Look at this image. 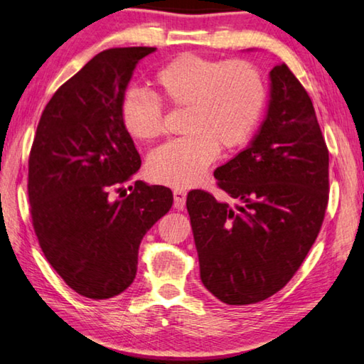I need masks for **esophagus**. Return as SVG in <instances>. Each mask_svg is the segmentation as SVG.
<instances>
[{
  "label": "esophagus",
  "instance_id": "obj_1",
  "mask_svg": "<svg viewBox=\"0 0 364 364\" xmlns=\"http://www.w3.org/2000/svg\"><path fill=\"white\" fill-rule=\"evenodd\" d=\"M174 206L177 210H183L186 206V200H187V192L183 188H174Z\"/></svg>",
  "mask_w": 364,
  "mask_h": 364
}]
</instances>
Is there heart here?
Wrapping results in <instances>:
<instances>
[{"instance_id": "1", "label": "heart", "mask_w": 364, "mask_h": 364, "mask_svg": "<svg viewBox=\"0 0 364 364\" xmlns=\"http://www.w3.org/2000/svg\"><path fill=\"white\" fill-rule=\"evenodd\" d=\"M156 95L130 92L122 103V121L140 141L164 134L163 105L182 112V139L166 143L146 163L153 182L192 187L205 177L218 148L245 145L258 126L266 103L261 70L245 59H213L186 53L154 73Z\"/></svg>"}]
</instances>
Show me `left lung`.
I'll return each instance as SVG.
<instances>
[{
    "label": "left lung",
    "instance_id": "1",
    "mask_svg": "<svg viewBox=\"0 0 364 364\" xmlns=\"http://www.w3.org/2000/svg\"><path fill=\"white\" fill-rule=\"evenodd\" d=\"M214 177L237 203L205 190L187 195L201 282L228 305L263 301L299 271L329 201V150L311 98L285 63L271 70L258 134Z\"/></svg>",
    "mask_w": 364,
    "mask_h": 364
}]
</instances>
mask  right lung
Segmentation results:
<instances>
[{"label": "right lung", "instance_id": "obj_1", "mask_svg": "<svg viewBox=\"0 0 364 364\" xmlns=\"http://www.w3.org/2000/svg\"><path fill=\"white\" fill-rule=\"evenodd\" d=\"M154 50L98 53L58 88L35 132L27 182L33 230L53 269L87 299H111L134 282L141 238L174 200L168 187L143 181L122 190L141 164L122 121L124 95L136 63Z\"/></svg>", "mask_w": 364, "mask_h": 364}]
</instances>
